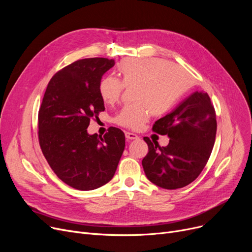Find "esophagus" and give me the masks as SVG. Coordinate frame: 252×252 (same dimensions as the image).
<instances>
[{
    "mask_svg": "<svg viewBox=\"0 0 252 252\" xmlns=\"http://www.w3.org/2000/svg\"><path fill=\"white\" fill-rule=\"evenodd\" d=\"M126 138L127 139V140H137V139H139V136H137L136 134H134V133H126Z\"/></svg>",
    "mask_w": 252,
    "mask_h": 252,
    "instance_id": "obj_1",
    "label": "esophagus"
}]
</instances>
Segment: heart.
Returning a JSON list of instances; mask_svg holds the SVG:
<instances>
[{
	"label": "heart",
	"instance_id": "heart-1",
	"mask_svg": "<svg viewBox=\"0 0 252 252\" xmlns=\"http://www.w3.org/2000/svg\"><path fill=\"white\" fill-rule=\"evenodd\" d=\"M118 81L105 77L100 82L99 94L106 104H113L124 88L131 90L136 102L123 107L114 117L115 124L131 129H140L151 113H166L191 87L187 71L181 66L158 58L126 59L117 67Z\"/></svg>",
	"mask_w": 252,
	"mask_h": 252
}]
</instances>
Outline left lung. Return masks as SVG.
Listing matches in <instances>:
<instances>
[{
	"label": "left lung",
	"mask_w": 252,
	"mask_h": 252,
	"mask_svg": "<svg viewBox=\"0 0 252 252\" xmlns=\"http://www.w3.org/2000/svg\"><path fill=\"white\" fill-rule=\"evenodd\" d=\"M152 130L167 135L169 143L160 147L144 138L149 151L142 165L148 180L168 190L191 184L206 165L216 141L217 115L207 93H193L156 121Z\"/></svg>",
	"instance_id": "left-lung-1"
}]
</instances>
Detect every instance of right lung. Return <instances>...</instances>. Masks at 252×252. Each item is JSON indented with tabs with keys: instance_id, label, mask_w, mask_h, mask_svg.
Listing matches in <instances>:
<instances>
[{
	"instance_id": "add662e5",
	"label": "right lung",
	"mask_w": 252,
	"mask_h": 252,
	"mask_svg": "<svg viewBox=\"0 0 252 252\" xmlns=\"http://www.w3.org/2000/svg\"><path fill=\"white\" fill-rule=\"evenodd\" d=\"M113 59L77 60L53 75L38 110V142L50 167L68 186L90 191L114 176L126 145L124 131L109 127L89 135L92 118L105 110L99 94Z\"/></svg>"
}]
</instances>
